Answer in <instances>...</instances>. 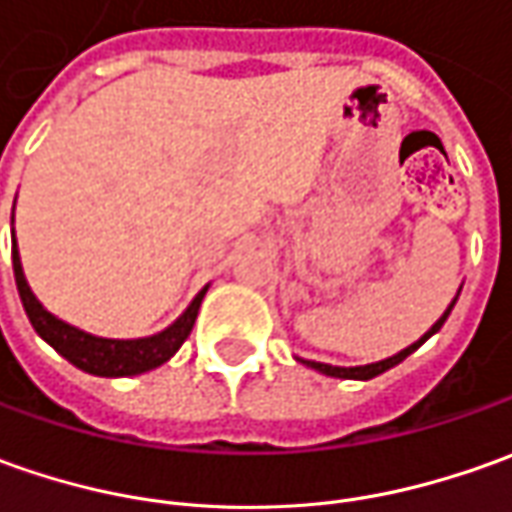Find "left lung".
I'll list each match as a JSON object with an SVG mask.
<instances>
[{
  "label": "left lung",
  "mask_w": 512,
  "mask_h": 512,
  "mask_svg": "<svg viewBox=\"0 0 512 512\" xmlns=\"http://www.w3.org/2000/svg\"><path fill=\"white\" fill-rule=\"evenodd\" d=\"M457 302V300H454ZM454 302L448 305V311L434 325H431V330L423 336V339H417L415 344H409L406 350H401L398 356H392V358H384V361H375V364H364V367H333V364H319V361H305V358H300L302 364H308V367H314V370H319V373H325V375H333V378H358V381H367V378H375V375H381V373H387L389 367H395V364H401L403 358L406 356H412L415 353L417 347L420 344L426 342L429 336H434L437 330L443 328V322L448 319V314H451V308H454Z\"/></svg>",
  "instance_id": "1"
}]
</instances>
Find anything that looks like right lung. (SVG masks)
Instances as JSON below:
<instances>
[{
    "label": "right lung",
    "instance_id": "1",
    "mask_svg": "<svg viewBox=\"0 0 512 512\" xmlns=\"http://www.w3.org/2000/svg\"><path fill=\"white\" fill-rule=\"evenodd\" d=\"M13 277H16V288H19L27 319L36 328L38 336L47 344H52L78 370L92 375H106V378L148 373L159 364H165L182 347L184 339L190 336V330L196 325L201 300L207 294V288H201L196 300L190 302V308L168 330H162L156 336H148V339H100V336L83 333V330L55 319L36 300V294L30 291V285L24 280L22 260H19V249H16V235H13Z\"/></svg>",
    "mask_w": 512,
    "mask_h": 512
}]
</instances>
